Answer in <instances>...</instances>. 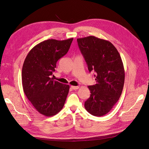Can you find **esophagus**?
<instances>
[{"label":"esophagus","instance_id":"obj_1","mask_svg":"<svg viewBox=\"0 0 149 149\" xmlns=\"http://www.w3.org/2000/svg\"><path fill=\"white\" fill-rule=\"evenodd\" d=\"M71 88L72 89H74V90L78 89L79 88V86H71Z\"/></svg>","mask_w":149,"mask_h":149}]
</instances>
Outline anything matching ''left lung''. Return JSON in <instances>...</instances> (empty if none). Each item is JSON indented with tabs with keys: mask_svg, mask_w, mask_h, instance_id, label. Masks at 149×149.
Returning <instances> with one entry per match:
<instances>
[{
	"mask_svg": "<svg viewBox=\"0 0 149 149\" xmlns=\"http://www.w3.org/2000/svg\"><path fill=\"white\" fill-rule=\"evenodd\" d=\"M89 72H96V84L89 86L91 94L84 107L94 116L108 113L123 91L125 71L118 49L110 42L94 36L77 39Z\"/></svg>",
	"mask_w": 149,
	"mask_h": 149,
	"instance_id": "1",
	"label": "left lung"
}]
</instances>
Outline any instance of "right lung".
<instances>
[{
	"instance_id": "1",
	"label": "right lung",
	"mask_w": 149,
	"mask_h": 149,
	"mask_svg": "<svg viewBox=\"0 0 149 149\" xmlns=\"http://www.w3.org/2000/svg\"><path fill=\"white\" fill-rule=\"evenodd\" d=\"M73 40H45L31 49L25 59L22 71L24 93L35 109L45 116L58 113L69 93V85L51 76L56 62L68 52Z\"/></svg>"
}]
</instances>
